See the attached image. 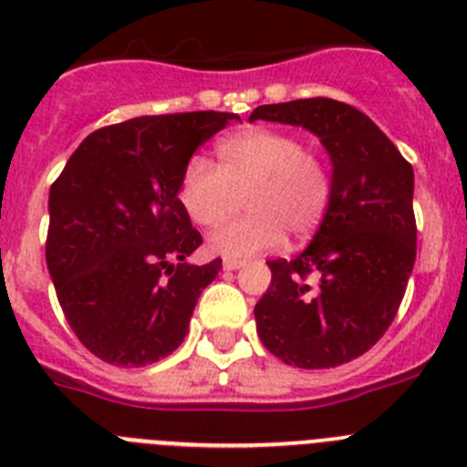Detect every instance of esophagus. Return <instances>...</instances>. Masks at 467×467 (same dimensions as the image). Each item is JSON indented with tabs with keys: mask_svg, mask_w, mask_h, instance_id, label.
I'll return each mask as SVG.
<instances>
[{
	"mask_svg": "<svg viewBox=\"0 0 467 467\" xmlns=\"http://www.w3.org/2000/svg\"><path fill=\"white\" fill-rule=\"evenodd\" d=\"M244 265L246 261H242V258H225V261H223V267H225V270H239V267Z\"/></svg>",
	"mask_w": 467,
	"mask_h": 467,
	"instance_id": "34e87169",
	"label": "esophagus"
}]
</instances>
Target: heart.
Listing matches in <instances>:
<instances>
[{
  "label": "heart",
  "mask_w": 467,
  "mask_h": 467,
  "mask_svg": "<svg viewBox=\"0 0 467 467\" xmlns=\"http://www.w3.org/2000/svg\"><path fill=\"white\" fill-rule=\"evenodd\" d=\"M218 161L190 157L178 185V200L202 228L223 223L246 194L249 216L225 223L209 237V251L246 258L279 246L286 233L310 237L331 200V176L322 157L301 148L294 133L246 129L218 143Z\"/></svg>",
  "instance_id": "heart-1"
}]
</instances>
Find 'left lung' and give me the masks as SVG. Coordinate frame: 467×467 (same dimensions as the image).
Listing matches in <instances>:
<instances>
[{
	"label": "left lung",
	"instance_id": "obj_1",
	"mask_svg": "<svg viewBox=\"0 0 467 467\" xmlns=\"http://www.w3.org/2000/svg\"><path fill=\"white\" fill-rule=\"evenodd\" d=\"M256 119L307 129L331 160L329 209L307 249L267 261L273 282L254 307L258 336L291 367H338L379 343L407 291L413 169L374 121L340 100L258 105Z\"/></svg>",
	"mask_w": 467,
	"mask_h": 467
}]
</instances>
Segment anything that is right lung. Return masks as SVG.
<instances>
[{
	"label": "right lung",
	"instance_id": "1",
	"mask_svg": "<svg viewBox=\"0 0 467 467\" xmlns=\"http://www.w3.org/2000/svg\"><path fill=\"white\" fill-rule=\"evenodd\" d=\"M233 112L133 117L82 140L48 192L47 265L65 319L115 367L171 355L221 258L190 265L202 234L178 200L194 150Z\"/></svg>",
	"mask_w": 467,
	"mask_h": 467
}]
</instances>
